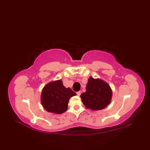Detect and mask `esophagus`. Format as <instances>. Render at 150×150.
Returning <instances> with one entry per match:
<instances>
[{
	"instance_id": "obj_1",
	"label": "esophagus",
	"mask_w": 150,
	"mask_h": 150,
	"mask_svg": "<svg viewBox=\"0 0 150 150\" xmlns=\"http://www.w3.org/2000/svg\"><path fill=\"white\" fill-rule=\"evenodd\" d=\"M81 94V92L80 91H77V95H78V96H80Z\"/></svg>"
}]
</instances>
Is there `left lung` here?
I'll return each mask as SVG.
<instances>
[{
  "label": "left lung",
  "instance_id": "1",
  "mask_svg": "<svg viewBox=\"0 0 150 150\" xmlns=\"http://www.w3.org/2000/svg\"><path fill=\"white\" fill-rule=\"evenodd\" d=\"M86 91L81 95L82 103L86 108L100 110L110 103L112 91L106 82L99 79L90 77L86 88Z\"/></svg>",
  "mask_w": 150,
  "mask_h": 150
}]
</instances>
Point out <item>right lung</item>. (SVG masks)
Returning <instances> with one entry per match:
<instances>
[{
  "mask_svg": "<svg viewBox=\"0 0 150 150\" xmlns=\"http://www.w3.org/2000/svg\"><path fill=\"white\" fill-rule=\"evenodd\" d=\"M75 95L69 88L64 86L61 80L51 82L43 88L41 103L48 112L60 114L67 110L69 98Z\"/></svg>",
  "mask_w": 150,
  "mask_h": 150,
  "instance_id": "right-lung-1",
  "label": "right lung"
}]
</instances>
